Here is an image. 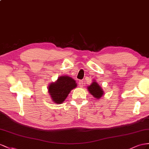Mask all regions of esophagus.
<instances>
[{"label": "esophagus", "instance_id": "34e87169", "mask_svg": "<svg viewBox=\"0 0 149 149\" xmlns=\"http://www.w3.org/2000/svg\"><path fill=\"white\" fill-rule=\"evenodd\" d=\"M79 86L81 87H83V85H84V82L83 81H80L79 82Z\"/></svg>", "mask_w": 149, "mask_h": 149}]
</instances>
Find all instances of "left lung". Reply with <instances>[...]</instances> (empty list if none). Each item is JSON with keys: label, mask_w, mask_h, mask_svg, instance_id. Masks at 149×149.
<instances>
[{"label": "left lung", "mask_w": 149, "mask_h": 149, "mask_svg": "<svg viewBox=\"0 0 149 149\" xmlns=\"http://www.w3.org/2000/svg\"><path fill=\"white\" fill-rule=\"evenodd\" d=\"M87 89H88L90 94L96 99H100L104 94L103 91L96 81H93V83L87 87Z\"/></svg>", "instance_id": "1"}]
</instances>
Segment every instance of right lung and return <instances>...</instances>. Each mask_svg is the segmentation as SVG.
I'll use <instances>...</instances> for the list:
<instances>
[{
  "mask_svg": "<svg viewBox=\"0 0 149 149\" xmlns=\"http://www.w3.org/2000/svg\"><path fill=\"white\" fill-rule=\"evenodd\" d=\"M77 87L74 79L66 75L60 76L55 82H52L48 86V93L53 102L56 104L63 102L71 90Z\"/></svg>",
  "mask_w": 149,
  "mask_h": 149,
  "instance_id": "add662e5",
  "label": "right lung"
}]
</instances>
